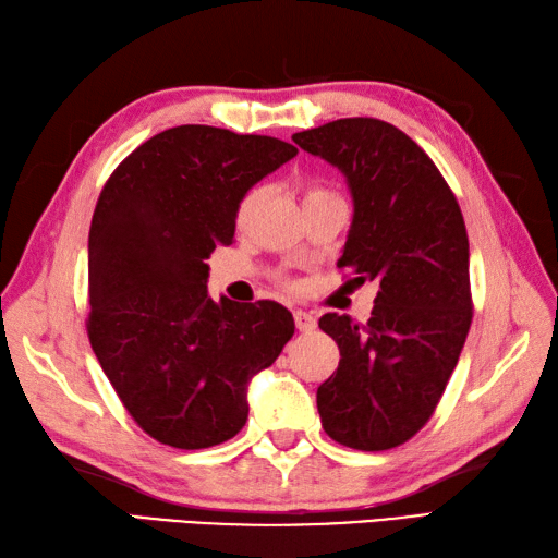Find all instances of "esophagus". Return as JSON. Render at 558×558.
I'll return each instance as SVG.
<instances>
[{
    "label": "esophagus",
    "instance_id": "1",
    "mask_svg": "<svg viewBox=\"0 0 558 558\" xmlns=\"http://www.w3.org/2000/svg\"><path fill=\"white\" fill-rule=\"evenodd\" d=\"M294 326H298L302 333H312V330L316 328V316H312L310 312L298 310L294 312Z\"/></svg>",
    "mask_w": 558,
    "mask_h": 558
}]
</instances>
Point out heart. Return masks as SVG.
<instances>
[{
  "mask_svg": "<svg viewBox=\"0 0 558 558\" xmlns=\"http://www.w3.org/2000/svg\"><path fill=\"white\" fill-rule=\"evenodd\" d=\"M316 194H328L326 189H322V186H316V184H312V186H306V194H304V198H310V196H316ZM258 196H260V192L258 189H252V192H246L244 196H242V201L240 204H236V213H234V218H236V222H246V218L252 216V210H254V206H256V201H258Z\"/></svg>",
  "mask_w": 558,
  "mask_h": 558,
  "instance_id": "heart-1",
  "label": "heart"
}]
</instances>
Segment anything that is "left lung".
Listing matches in <instances>:
<instances>
[{
    "instance_id": "left-lung-1",
    "label": "left lung",
    "mask_w": 558,
    "mask_h": 558,
    "mask_svg": "<svg viewBox=\"0 0 558 558\" xmlns=\"http://www.w3.org/2000/svg\"><path fill=\"white\" fill-rule=\"evenodd\" d=\"M348 177L354 201L338 268L378 280L364 326L324 314L340 362L318 386L324 432L357 450L410 441L441 400L472 324L470 244L456 194L398 126L348 117L292 136Z\"/></svg>"
}]
</instances>
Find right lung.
<instances>
[{
    "mask_svg": "<svg viewBox=\"0 0 558 558\" xmlns=\"http://www.w3.org/2000/svg\"><path fill=\"white\" fill-rule=\"evenodd\" d=\"M298 156L286 141L182 124L148 138L105 182L88 232V340L114 393L156 441H228L246 386L294 333L278 302L208 298L206 258L232 244L242 196Z\"/></svg>",
    "mask_w": 558,
    "mask_h": 558,
    "instance_id": "add662e5",
    "label": "right lung"
}]
</instances>
